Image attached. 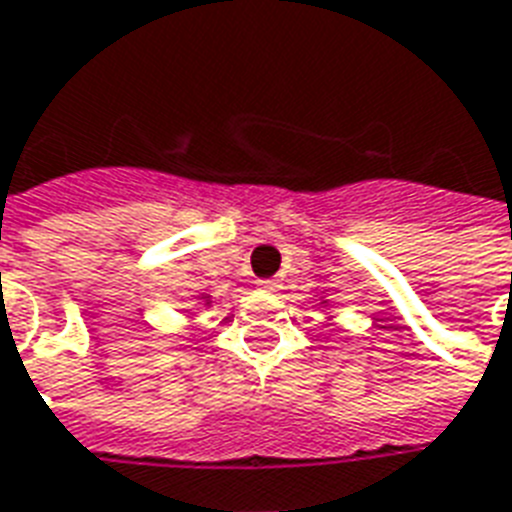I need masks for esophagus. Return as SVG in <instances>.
I'll list each match as a JSON object with an SVG mask.
<instances>
[{
	"label": "esophagus",
	"mask_w": 512,
	"mask_h": 512,
	"mask_svg": "<svg viewBox=\"0 0 512 512\" xmlns=\"http://www.w3.org/2000/svg\"><path fill=\"white\" fill-rule=\"evenodd\" d=\"M260 289H263V292H276V289H279V281H273V279L260 281Z\"/></svg>",
	"instance_id": "1"
}]
</instances>
